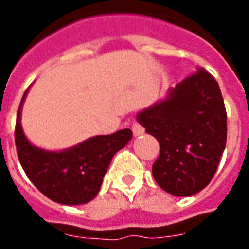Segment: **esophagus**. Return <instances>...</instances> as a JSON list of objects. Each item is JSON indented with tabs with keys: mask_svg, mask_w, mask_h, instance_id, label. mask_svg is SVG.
<instances>
[{
	"mask_svg": "<svg viewBox=\"0 0 249 249\" xmlns=\"http://www.w3.org/2000/svg\"><path fill=\"white\" fill-rule=\"evenodd\" d=\"M132 132H133V135L135 136H140L144 133V128H142L139 123H136L135 121V123L132 124Z\"/></svg>",
	"mask_w": 249,
	"mask_h": 249,
	"instance_id": "esophagus-1",
	"label": "esophagus"
}]
</instances>
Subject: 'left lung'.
<instances>
[{"label": "left lung", "instance_id": "obj_1", "mask_svg": "<svg viewBox=\"0 0 249 249\" xmlns=\"http://www.w3.org/2000/svg\"><path fill=\"white\" fill-rule=\"evenodd\" d=\"M146 133L160 144L152 167L165 192L191 196L213 178L227 142V112L217 81L198 68L168 97L137 114Z\"/></svg>", "mask_w": 249, "mask_h": 249}]
</instances>
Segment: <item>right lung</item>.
<instances>
[{
	"mask_svg": "<svg viewBox=\"0 0 249 249\" xmlns=\"http://www.w3.org/2000/svg\"><path fill=\"white\" fill-rule=\"evenodd\" d=\"M28 90L19 104L14 130L17 155L26 176L41 193L56 203H89L100 191L114 153L132 139V130L121 129L112 135L94 136L61 152L37 148L28 141L21 128V108Z\"/></svg>",
	"mask_w": 249,
	"mask_h": 249,
	"instance_id": "add662e5",
	"label": "right lung"
}]
</instances>
